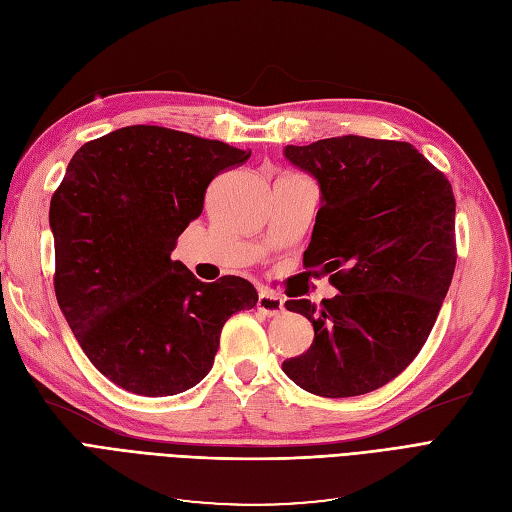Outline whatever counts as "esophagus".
I'll return each instance as SVG.
<instances>
[{"label": "esophagus", "mask_w": 512, "mask_h": 512, "mask_svg": "<svg viewBox=\"0 0 512 512\" xmlns=\"http://www.w3.org/2000/svg\"><path fill=\"white\" fill-rule=\"evenodd\" d=\"M258 309L269 318H277L286 312L284 299L277 297V294H273V292H267V290H262L258 294Z\"/></svg>", "instance_id": "obj_1"}]
</instances>
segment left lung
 <instances>
[{"label":"left lung","mask_w":512,"mask_h":512,"mask_svg":"<svg viewBox=\"0 0 512 512\" xmlns=\"http://www.w3.org/2000/svg\"><path fill=\"white\" fill-rule=\"evenodd\" d=\"M286 158L322 192L303 267L329 273L339 294L286 301L314 324V344L282 369L320 397L371 393L416 359L451 286V181L410 143L354 134L288 145Z\"/></svg>","instance_id":"1"}]
</instances>
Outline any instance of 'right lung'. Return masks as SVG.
Listing matches in <instances>:
<instances>
[{
	"instance_id": "add662e5",
	"label": "right lung",
	"mask_w": 512,
	"mask_h": 512,
	"mask_svg": "<svg viewBox=\"0 0 512 512\" xmlns=\"http://www.w3.org/2000/svg\"><path fill=\"white\" fill-rule=\"evenodd\" d=\"M250 151L128 126L74 153L51 198L55 294L76 342L121 389L168 397L203 380L224 322L258 303L237 275L196 280L170 258L205 192Z\"/></svg>"
}]
</instances>
